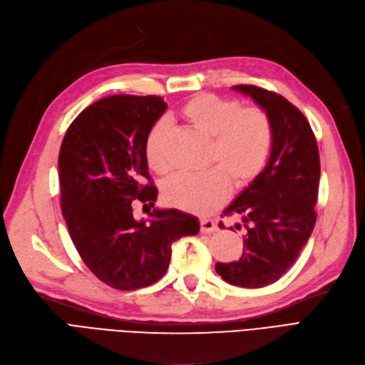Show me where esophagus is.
I'll list each match as a JSON object with an SVG mask.
<instances>
[{
	"instance_id": "esophagus-1",
	"label": "esophagus",
	"mask_w": 365,
	"mask_h": 365,
	"mask_svg": "<svg viewBox=\"0 0 365 365\" xmlns=\"http://www.w3.org/2000/svg\"><path fill=\"white\" fill-rule=\"evenodd\" d=\"M217 230H219L217 228V223L215 220H211V219H202V220H200V232L210 234V232H215Z\"/></svg>"
}]
</instances>
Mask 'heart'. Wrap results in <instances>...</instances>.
Returning a JSON list of instances; mask_svg holds the SVG:
<instances>
[{
  "label": "heart",
  "mask_w": 365,
  "mask_h": 365,
  "mask_svg": "<svg viewBox=\"0 0 365 365\" xmlns=\"http://www.w3.org/2000/svg\"><path fill=\"white\" fill-rule=\"evenodd\" d=\"M181 116L200 134L211 137L208 165L202 175H175L165 181V202L195 215L217 208L232 188L247 187L266 168L273 145V127L259 107H242L240 101L212 93H197L182 104ZM169 125L157 120L145 140L149 168L166 173L170 168L166 154Z\"/></svg>",
  "instance_id": "obj_1"
}]
</instances>
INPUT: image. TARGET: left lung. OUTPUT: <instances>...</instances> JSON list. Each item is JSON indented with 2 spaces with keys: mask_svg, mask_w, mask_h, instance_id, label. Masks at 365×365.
I'll list each match as a JSON object with an SVG mask.
<instances>
[{
  "mask_svg": "<svg viewBox=\"0 0 365 365\" xmlns=\"http://www.w3.org/2000/svg\"><path fill=\"white\" fill-rule=\"evenodd\" d=\"M232 89L267 113L273 145L264 170L223 211L242 216L247 232L242 258L217 262L216 272L232 285L259 288L276 282L293 266L314 230L320 155L309 122L284 96L250 84Z\"/></svg>",
  "mask_w": 365,
  "mask_h": 365,
  "instance_id": "1",
  "label": "left lung"
}]
</instances>
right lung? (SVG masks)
<instances>
[{
  "mask_svg": "<svg viewBox=\"0 0 365 365\" xmlns=\"http://www.w3.org/2000/svg\"><path fill=\"white\" fill-rule=\"evenodd\" d=\"M166 108L154 95L107 96L84 108L61 142L60 199L72 243L96 278L116 290L161 279L172 243L199 232V220L175 208L153 210L149 223L133 216L134 199L146 207L157 200L145 140Z\"/></svg>",
  "mask_w": 365,
  "mask_h": 365,
  "instance_id": "obj_1",
  "label": "right lung"
}]
</instances>
